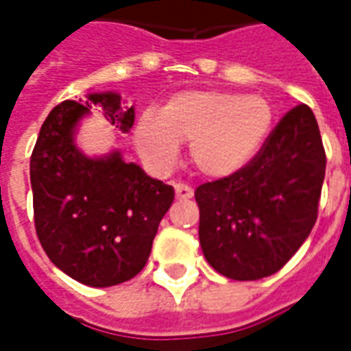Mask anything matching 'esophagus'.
Instances as JSON below:
<instances>
[{"label":"esophagus","mask_w":351,"mask_h":351,"mask_svg":"<svg viewBox=\"0 0 351 351\" xmlns=\"http://www.w3.org/2000/svg\"><path fill=\"white\" fill-rule=\"evenodd\" d=\"M175 191H176V197H178V199H191V197H193V190H191L190 186H186V184H176Z\"/></svg>","instance_id":"1"}]
</instances>
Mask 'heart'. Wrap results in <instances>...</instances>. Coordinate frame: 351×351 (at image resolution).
<instances>
[{"mask_svg":"<svg viewBox=\"0 0 351 351\" xmlns=\"http://www.w3.org/2000/svg\"><path fill=\"white\" fill-rule=\"evenodd\" d=\"M272 108L259 95L220 90L175 93L160 114L146 110L135 128L138 154L156 167H171L180 143H190V160L208 178L243 171L263 146Z\"/></svg>","mask_w":351,"mask_h":351,"instance_id":"b5f03b06","label":"heart"}]
</instances>
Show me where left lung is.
<instances>
[{
	"instance_id": "left-lung-1",
	"label": "left lung",
	"mask_w": 351,
	"mask_h": 351,
	"mask_svg": "<svg viewBox=\"0 0 351 351\" xmlns=\"http://www.w3.org/2000/svg\"><path fill=\"white\" fill-rule=\"evenodd\" d=\"M324 178L316 116L299 105L243 171L195 190L199 243L208 265L243 282L280 271L316 223Z\"/></svg>"
}]
</instances>
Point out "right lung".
Returning <instances> with one entry per match:
<instances>
[{
  "instance_id": "add662e5",
  "label": "right lung",
  "mask_w": 351,
  "mask_h": 351,
  "mask_svg": "<svg viewBox=\"0 0 351 351\" xmlns=\"http://www.w3.org/2000/svg\"><path fill=\"white\" fill-rule=\"evenodd\" d=\"M92 108L122 133L133 128L135 107H122L118 92L64 101L39 131L29 178L35 229L50 261L84 286L108 287L143 271L175 190L123 161L116 148L101 156L82 152L77 133Z\"/></svg>"
}]
</instances>
